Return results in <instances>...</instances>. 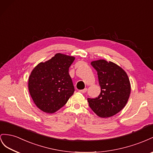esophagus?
I'll return each mask as SVG.
<instances>
[{"label": "esophagus", "mask_w": 153, "mask_h": 153, "mask_svg": "<svg viewBox=\"0 0 153 153\" xmlns=\"http://www.w3.org/2000/svg\"><path fill=\"white\" fill-rule=\"evenodd\" d=\"M86 91H87V89H86V88H85V89H83V90H79V92H81V93H82V94L85 93Z\"/></svg>", "instance_id": "esophagus-1"}]
</instances>
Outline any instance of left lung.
Segmentation results:
<instances>
[{"label":"left lung","instance_id":"1","mask_svg":"<svg viewBox=\"0 0 153 153\" xmlns=\"http://www.w3.org/2000/svg\"><path fill=\"white\" fill-rule=\"evenodd\" d=\"M91 65L97 72L101 91L97 97L87 99L89 106L100 117L115 115L124 108L129 97L127 74L117 65L104 59L94 61Z\"/></svg>","mask_w":153,"mask_h":153}]
</instances>
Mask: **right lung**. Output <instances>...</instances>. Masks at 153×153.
Returning a JSON list of instances; mask_svg holds the SVG:
<instances>
[{
    "label": "right lung",
    "instance_id": "obj_1",
    "mask_svg": "<svg viewBox=\"0 0 153 153\" xmlns=\"http://www.w3.org/2000/svg\"><path fill=\"white\" fill-rule=\"evenodd\" d=\"M74 59L72 56L58 53L33 70L29 90L34 104L42 111L56 112L73 95L74 86L68 70Z\"/></svg>",
    "mask_w": 153,
    "mask_h": 153
}]
</instances>
